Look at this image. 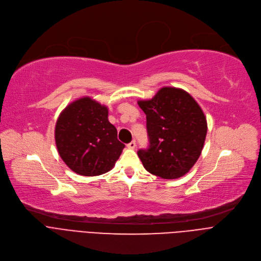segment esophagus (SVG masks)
<instances>
[{"label": "esophagus", "instance_id": "obj_1", "mask_svg": "<svg viewBox=\"0 0 261 261\" xmlns=\"http://www.w3.org/2000/svg\"><path fill=\"white\" fill-rule=\"evenodd\" d=\"M127 147H128L129 149H134V148L136 147V143H135V141H132V142H130V143L127 145Z\"/></svg>", "mask_w": 261, "mask_h": 261}]
</instances>
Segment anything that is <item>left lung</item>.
<instances>
[{"instance_id": "left-lung-1", "label": "left lung", "mask_w": 261, "mask_h": 261, "mask_svg": "<svg viewBox=\"0 0 261 261\" xmlns=\"http://www.w3.org/2000/svg\"><path fill=\"white\" fill-rule=\"evenodd\" d=\"M138 103L146 114L150 144L138 151L145 169L162 179H179L195 165L206 138L201 107L189 93L171 87Z\"/></svg>"}]
</instances>
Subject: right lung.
Returning <instances> with one entry per match:
<instances>
[{
	"mask_svg": "<svg viewBox=\"0 0 261 261\" xmlns=\"http://www.w3.org/2000/svg\"><path fill=\"white\" fill-rule=\"evenodd\" d=\"M55 141L66 165L87 176L111 170L125 148L108 119V108L91 97L79 98L63 110L56 122Z\"/></svg>",
	"mask_w": 261,
	"mask_h": 261,
	"instance_id": "obj_1",
	"label": "right lung"
}]
</instances>
